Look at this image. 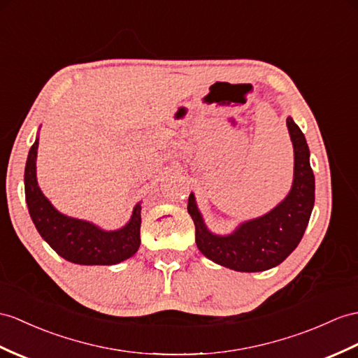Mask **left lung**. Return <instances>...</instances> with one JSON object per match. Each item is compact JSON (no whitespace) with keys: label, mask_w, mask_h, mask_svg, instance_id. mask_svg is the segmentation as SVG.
I'll return each instance as SVG.
<instances>
[{"label":"left lung","mask_w":358,"mask_h":358,"mask_svg":"<svg viewBox=\"0 0 358 358\" xmlns=\"http://www.w3.org/2000/svg\"><path fill=\"white\" fill-rule=\"evenodd\" d=\"M294 152L292 188L280 203L264 215L240 223L231 234L208 229L194 193L188 197V213L196 226L199 250L215 264L237 272H263L281 264L298 248L315 206V174L310 149L299 126L287 118Z\"/></svg>","instance_id":"1"}]
</instances>
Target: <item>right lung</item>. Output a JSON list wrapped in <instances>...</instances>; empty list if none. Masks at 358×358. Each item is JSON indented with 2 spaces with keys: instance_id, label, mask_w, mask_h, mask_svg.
<instances>
[{
  "instance_id": "right-lung-1",
  "label": "right lung",
  "mask_w": 358,
  "mask_h": 358,
  "mask_svg": "<svg viewBox=\"0 0 358 358\" xmlns=\"http://www.w3.org/2000/svg\"><path fill=\"white\" fill-rule=\"evenodd\" d=\"M39 135L31 145L24 171L25 202L41 237L57 255L82 266H112L136 254L141 245V202L136 203L130 220L115 231L101 229L92 222L65 215L43 196L36 179Z\"/></svg>"
}]
</instances>
